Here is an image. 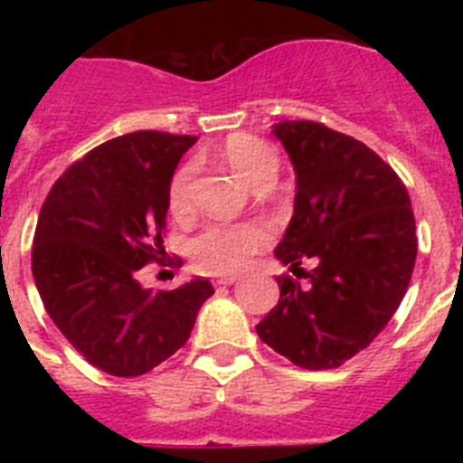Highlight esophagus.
Returning <instances> with one entry per match:
<instances>
[{
    "mask_svg": "<svg viewBox=\"0 0 463 463\" xmlns=\"http://www.w3.org/2000/svg\"><path fill=\"white\" fill-rule=\"evenodd\" d=\"M215 285H224V288H227V285H234V282H239V276H220V278H215Z\"/></svg>",
    "mask_w": 463,
    "mask_h": 463,
    "instance_id": "esophagus-1",
    "label": "esophagus"
}]
</instances>
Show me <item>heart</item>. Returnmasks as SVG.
<instances>
[{
	"mask_svg": "<svg viewBox=\"0 0 463 463\" xmlns=\"http://www.w3.org/2000/svg\"><path fill=\"white\" fill-rule=\"evenodd\" d=\"M222 159L241 181L255 190L276 178V153L269 143L250 134L229 138L222 146ZM190 181L192 165L181 166L171 178L169 206L174 213H185L190 208ZM269 239L271 232L261 222H215L192 236L187 250L196 267L211 273H236L260 248L269 243Z\"/></svg>",
	"mask_w": 463,
	"mask_h": 463,
	"instance_id": "heart-1",
	"label": "heart"
}]
</instances>
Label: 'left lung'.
I'll return each mask as SVG.
<instances>
[{
	"mask_svg": "<svg viewBox=\"0 0 463 463\" xmlns=\"http://www.w3.org/2000/svg\"><path fill=\"white\" fill-rule=\"evenodd\" d=\"M273 134L297 174L294 215L276 257L308 282L280 276L278 306L257 334L308 371L338 369L369 347L406 297L417 257L411 196L369 146L322 122L285 120Z\"/></svg>",
	"mask_w": 463,
	"mask_h": 463,
	"instance_id": "8db88e82",
	"label": "left lung"
}]
</instances>
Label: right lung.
Masks as SVG:
<instances>
[{
  "instance_id": "add662e5",
  "label": "right lung",
  "mask_w": 463,
  "mask_h": 463,
  "mask_svg": "<svg viewBox=\"0 0 463 463\" xmlns=\"http://www.w3.org/2000/svg\"><path fill=\"white\" fill-rule=\"evenodd\" d=\"M196 137L132 132L73 162L41 206L32 273L46 313L92 366L134 378L181 350L211 297L206 278L143 289L162 255L169 183Z\"/></svg>"
}]
</instances>
